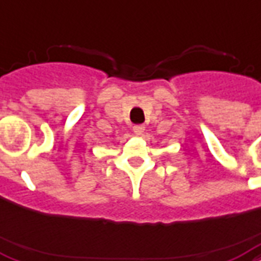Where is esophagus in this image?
I'll use <instances>...</instances> for the list:
<instances>
[{
    "label": "esophagus",
    "instance_id": "obj_1",
    "mask_svg": "<svg viewBox=\"0 0 261 261\" xmlns=\"http://www.w3.org/2000/svg\"><path fill=\"white\" fill-rule=\"evenodd\" d=\"M133 131H134L137 135H142L145 133V126L143 124H137V126L133 127Z\"/></svg>",
    "mask_w": 261,
    "mask_h": 261
}]
</instances>
